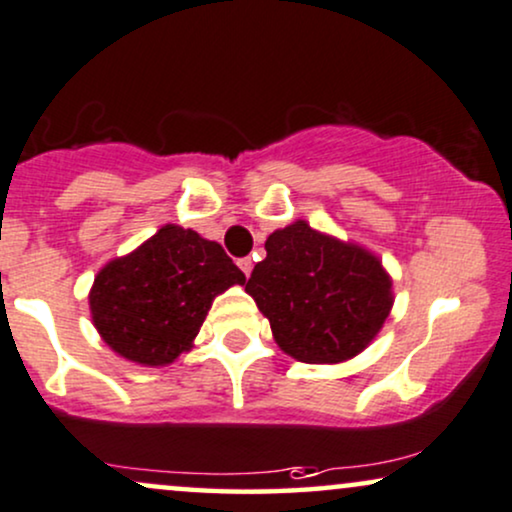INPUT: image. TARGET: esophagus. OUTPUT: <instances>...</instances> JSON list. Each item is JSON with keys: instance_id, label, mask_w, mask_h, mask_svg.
<instances>
[{"instance_id": "esophagus-1", "label": "esophagus", "mask_w": 512, "mask_h": 512, "mask_svg": "<svg viewBox=\"0 0 512 512\" xmlns=\"http://www.w3.org/2000/svg\"><path fill=\"white\" fill-rule=\"evenodd\" d=\"M237 266L242 268V273H244L246 277H249V275H251V270H254V261H251L249 256H246V258H239V261H237Z\"/></svg>"}]
</instances>
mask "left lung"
Instances as JSON below:
<instances>
[{
  "instance_id": "1",
  "label": "left lung",
  "mask_w": 512,
  "mask_h": 512,
  "mask_svg": "<svg viewBox=\"0 0 512 512\" xmlns=\"http://www.w3.org/2000/svg\"><path fill=\"white\" fill-rule=\"evenodd\" d=\"M266 251L246 292L270 320L277 346L296 361H349L382 330L394 294L368 249L296 220L266 239Z\"/></svg>"
}]
</instances>
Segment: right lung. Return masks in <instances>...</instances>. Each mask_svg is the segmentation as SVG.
<instances>
[{"label": "right lung", "mask_w": 512, "mask_h": 512, "mask_svg": "<svg viewBox=\"0 0 512 512\" xmlns=\"http://www.w3.org/2000/svg\"><path fill=\"white\" fill-rule=\"evenodd\" d=\"M244 282L218 242L163 225L132 254L99 270L90 289L92 323L118 356L168 365L192 349L213 299Z\"/></svg>", "instance_id": "1"}]
</instances>
